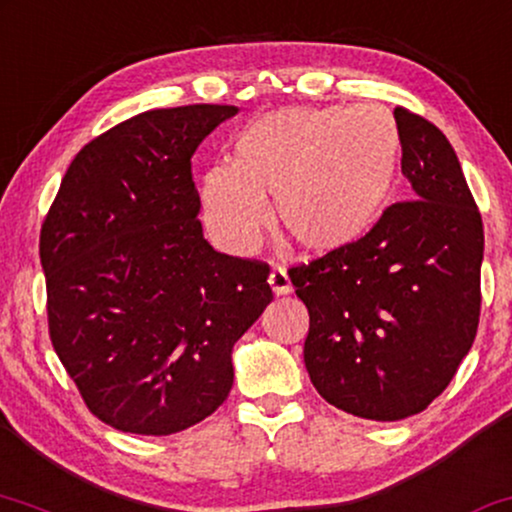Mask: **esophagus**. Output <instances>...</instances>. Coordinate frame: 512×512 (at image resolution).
<instances>
[{"mask_svg": "<svg viewBox=\"0 0 512 512\" xmlns=\"http://www.w3.org/2000/svg\"><path fill=\"white\" fill-rule=\"evenodd\" d=\"M269 286L274 290V295H288L293 293V283H290V278L286 274V269H271L269 274Z\"/></svg>", "mask_w": 512, "mask_h": 512, "instance_id": "34e87169", "label": "esophagus"}]
</instances>
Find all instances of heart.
I'll return each instance as SVG.
<instances>
[{"mask_svg":"<svg viewBox=\"0 0 512 512\" xmlns=\"http://www.w3.org/2000/svg\"><path fill=\"white\" fill-rule=\"evenodd\" d=\"M399 165V127L385 108H281L238 132L231 165L203 172L200 210L224 250L248 255L274 198L276 224L302 250L331 255L378 224Z\"/></svg>","mask_w":512,"mask_h":512,"instance_id":"1","label":"heart"}]
</instances>
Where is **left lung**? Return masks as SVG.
<instances>
[{
  "instance_id": "1",
  "label": "left lung",
  "mask_w": 512,
  "mask_h": 512,
  "mask_svg": "<svg viewBox=\"0 0 512 512\" xmlns=\"http://www.w3.org/2000/svg\"><path fill=\"white\" fill-rule=\"evenodd\" d=\"M394 120L413 200L390 205L359 243L290 269L309 309V378L368 420L428 409L470 352L482 302V217L456 151L420 115L394 108Z\"/></svg>"
}]
</instances>
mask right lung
<instances>
[{
  "instance_id": "right-lung-1",
  "label": "right lung",
  "mask_w": 512,
  "mask_h": 512,
  "mask_svg": "<svg viewBox=\"0 0 512 512\" xmlns=\"http://www.w3.org/2000/svg\"><path fill=\"white\" fill-rule=\"evenodd\" d=\"M236 106L160 108L89 141L42 224L49 335L87 409L115 430L172 435L234 385L236 340L271 302L264 262L217 252L191 158Z\"/></svg>"
}]
</instances>
